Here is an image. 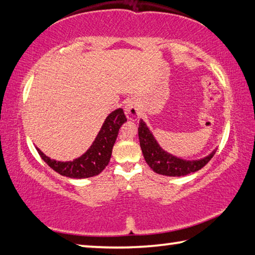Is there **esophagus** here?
<instances>
[{
	"mask_svg": "<svg viewBox=\"0 0 255 255\" xmlns=\"http://www.w3.org/2000/svg\"><path fill=\"white\" fill-rule=\"evenodd\" d=\"M139 107L135 99H129L125 103V115L129 120H136L139 117Z\"/></svg>",
	"mask_w": 255,
	"mask_h": 255,
	"instance_id": "obj_1",
	"label": "esophagus"
}]
</instances>
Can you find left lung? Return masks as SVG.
<instances>
[{"label":"left lung","mask_w":255,"mask_h":255,"mask_svg":"<svg viewBox=\"0 0 255 255\" xmlns=\"http://www.w3.org/2000/svg\"><path fill=\"white\" fill-rule=\"evenodd\" d=\"M138 138L146 163L154 172L162 175L182 176L199 171L216 153V149H214L209 155L199 159H183L175 156L159 146L143 119H140L138 127Z\"/></svg>","instance_id":"obj_1"}]
</instances>
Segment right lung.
I'll return each instance as SVG.
<instances>
[{
  "mask_svg": "<svg viewBox=\"0 0 255 255\" xmlns=\"http://www.w3.org/2000/svg\"><path fill=\"white\" fill-rule=\"evenodd\" d=\"M126 122L127 118L122 108L110 112L90 148L73 161L63 162L51 159L39 148H36L48 166L60 175L72 179L91 178L100 174L106 169L111 158L112 147L117 139L119 129Z\"/></svg>",
  "mask_w": 255,
  "mask_h": 255,
  "instance_id": "right-lung-1",
  "label": "right lung"
}]
</instances>
